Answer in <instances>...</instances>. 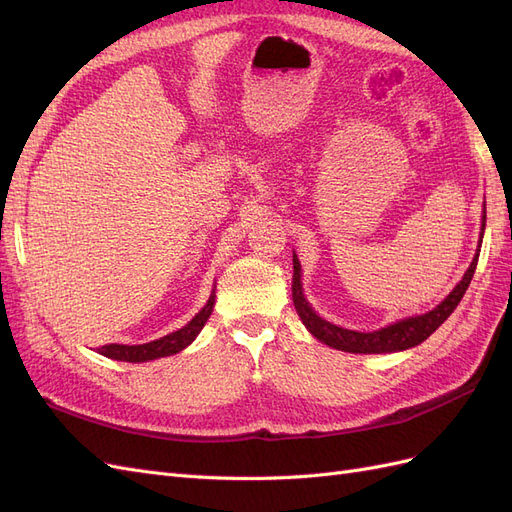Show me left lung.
<instances>
[{
    "label": "left lung",
    "instance_id": "1",
    "mask_svg": "<svg viewBox=\"0 0 512 512\" xmlns=\"http://www.w3.org/2000/svg\"><path fill=\"white\" fill-rule=\"evenodd\" d=\"M485 220L487 218L483 215V232H485ZM480 239H483V235H480ZM476 262H478V252L472 260V265L468 267L466 275L461 277V282L436 309H431V312H427L423 316L399 320L395 324H389L386 329L371 331V333H359V331L337 327V324L322 320L314 312V309L307 305V301L303 297V290H301V265H299L297 256H292V269H294L292 301H294V309H297V314L301 316L307 331L312 333L316 339H320L322 344H327L335 350L354 352V354H380V352L408 350L412 346H418L421 342H425V339L455 312V307L459 305V301L463 299V294H466V290L472 282V275L476 271Z\"/></svg>",
    "mask_w": 512,
    "mask_h": 512
}]
</instances>
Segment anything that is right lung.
Listing matches in <instances>:
<instances>
[{
    "instance_id": "right-lung-1",
    "label": "right lung",
    "mask_w": 512,
    "mask_h": 512,
    "mask_svg": "<svg viewBox=\"0 0 512 512\" xmlns=\"http://www.w3.org/2000/svg\"><path fill=\"white\" fill-rule=\"evenodd\" d=\"M213 303L215 297L211 294V299L207 301V305L200 309V312L185 324L183 329L168 333L160 339H153L149 344H141V346H123V344H108L102 346L98 352L108 356V359L115 361H128V363H145V361H153L160 359V356H170L177 354L179 350H183L188 344L194 342V337L200 333V329L205 327V322L209 320L211 312H213Z\"/></svg>"
}]
</instances>
